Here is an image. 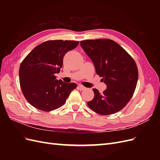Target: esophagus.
<instances>
[{"label": "esophagus", "instance_id": "esophagus-1", "mask_svg": "<svg viewBox=\"0 0 160 160\" xmlns=\"http://www.w3.org/2000/svg\"><path fill=\"white\" fill-rule=\"evenodd\" d=\"M78 89H79V90H81V91H83V90H85L86 88H85V87H84L83 85H78Z\"/></svg>", "mask_w": 160, "mask_h": 160}]
</instances>
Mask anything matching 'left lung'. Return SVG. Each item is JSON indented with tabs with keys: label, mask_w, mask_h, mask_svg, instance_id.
I'll return each instance as SVG.
<instances>
[{
	"label": "left lung",
	"mask_w": 160,
	"mask_h": 160,
	"mask_svg": "<svg viewBox=\"0 0 160 160\" xmlns=\"http://www.w3.org/2000/svg\"><path fill=\"white\" fill-rule=\"evenodd\" d=\"M83 48L92 62L97 74L107 85L100 93L93 89L94 98L88 105L102 115L117 113L132 99L138 79L136 63L127 51L108 38L81 41Z\"/></svg>",
	"instance_id": "8db88e82"
}]
</instances>
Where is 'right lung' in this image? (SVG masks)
<instances>
[{
  "label": "right lung",
  "instance_id": "right-lung-1",
  "mask_svg": "<svg viewBox=\"0 0 160 160\" xmlns=\"http://www.w3.org/2000/svg\"><path fill=\"white\" fill-rule=\"evenodd\" d=\"M79 41L52 40L38 45L22 61L19 82L25 99L33 107L51 111L65 103L74 83H66L56 79L66 53L75 49Z\"/></svg>",
  "mask_w": 160,
  "mask_h": 160
}]
</instances>
